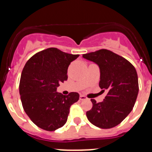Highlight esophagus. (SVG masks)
<instances>
[{"mask_svg": "<svg viewBox=\"0 0 152 152\" xmlns=\"http://www.w3.org/2000/svg\"><path fill=\"white\" fill-rule=\"evenodd\" d=\"M80 100H87L88 99V97L87 96H85L84 95H82V94H80Z\"/></svg>", "mask_w": 152, "mask_h": 152, "instance_id": "34e87169", "label": "esophagus"}]
</instances>
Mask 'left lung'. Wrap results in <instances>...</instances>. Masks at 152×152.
<instances>
[{
	"instance_id": "obj_1",
	"label": "left lung",
	"mask_w": 152,
	"mask_h": 152,
	"mask_svg": "<svg viewBox=\"0 0 152 152\" xmlns=\"http://www.w3.org/2000/svg\"><path fill=\"white\" fill-rule=\"evenodd\" d=\"M97 64L100 70L99 86L107 94L103 102L91 99L92 108L86 113L88 120L101 129H111L130 113L139 94V80L135 67L125 58L107 49L83 55Z\"/></svg>"
}]
</instances>
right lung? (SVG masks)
I'll return each mask as SVG.
<instances>
[{"label":"right lung","mask_w":152,"mask_h":152,"mask_svg":"<svg viewBox=\"0 0 152 152\" xmlns=\"http://www.w3.org/2000/svg\"><path fill=\"white\" fill-rule=\"evenodd\" d=\"M79 55L49 48L33 56L21 74L19 91L24 111L35 125L55 131L65 124L69 110L79 100L78 93L67 96L56 91L68 79V68Z\"/></svg>","instance_id":"add662e5"}]
</instances>
